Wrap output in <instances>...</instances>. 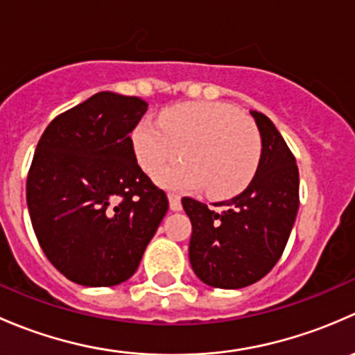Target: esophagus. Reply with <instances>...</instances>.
I'll use <instances>...</instances> for the list:
<instances>
[{
	"instance_id": "esophagus-1",
	"label": "esophagus",
	"mask_w": 355,
	"mask_h": 355,
	"mask_svg": "<svg viewBox=\"0 0 355 355\" xmlns=\"http://www.w3.org/2000/svg\"><path fill=\"white\" fill-rule=\"evenodd\" d=\"M168 200H170V209H171V211H180V209H182L180 196H177V194H168Z\"/></svg>"
}]
</instances>
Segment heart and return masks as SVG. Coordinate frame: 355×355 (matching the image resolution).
I'll list each match as a JSON object with an SVG mask.
<instances>
[{
	"instance_id": "obj_1",
	"label": "heart",
	"mask_w": 355,
	"mask_h": 355,
	"mask_svg": "<svg viewBox=\"0 0 355 355\" xmlns=\"http://www.w3.org/2000/svg\"><path fill=\"white\" fill-rule=\"evenodd\" d=\"M139 166L171 191L204 187L211 198L237 194L254 177L261 139L249 118L227 103H185L164 110L157 123L144 120L130 135Z\"/></svg>"
}]
</instances>
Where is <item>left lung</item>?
Instances as JSON below:
<instances>
[{
	"label": "left lung",
	"instance_id": "8db88e82",
	"mask_svg": "<svg viewBox=\"0 0 355 355\" xmlns=\"http://www.w3.org/2000/svg\"><path fill=\"white\" fill-rule=\"evenodd\" d=\"M261 135V157L242 194L223 200L221 213L184 198L191 218L189 259L200 282L216 288H244L278 263L299 209V170L273 121L250 111Z\"/></svg>",
	"mask_w": 355,
	"mask_h": 355
}]
</instances>
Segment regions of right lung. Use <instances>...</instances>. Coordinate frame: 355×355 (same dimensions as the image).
<instances>
[{
    "instance_id": "add662e5",
    "label": "right lung",
    "mask_w": 355,
    "mask_h": 355,
    "mask_svg": "<svg viewBox=\"0 0 355 355\" xmlns=\"http://www.w3.org/2000/svg\"><path fill=\"white\" fill-rule=\"evenodd\" d=\"M146 111L141 98L98 92L56 116L35 148L27 178L35 237L53 266L84 287L127 282L168 211L132 151Z\"/></svg>"
}]
</instances>
